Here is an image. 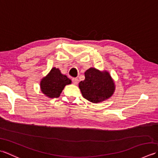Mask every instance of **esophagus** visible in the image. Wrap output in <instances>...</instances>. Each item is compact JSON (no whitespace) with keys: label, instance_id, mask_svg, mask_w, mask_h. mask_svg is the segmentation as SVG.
<instances>
[{"label":"esophagus","instance_id":"34e87169","mask_svg":"<svg viewBox=\"0 0 158 158\" xmlns=\"http://www.w3.org/2000/svg\"><path fill=\"white\" fill-rule=\"evenodd\" d=\"M72 81L75 85H77V84H78V83H79V79L77 78H73Z\"/></svg>","mask_w":158,"mask_h":158}]
</instances>
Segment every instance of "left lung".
<instances>
[{"instance_id": "left-lung-1", "label": "left lung", "mask_w": 158, "mask_h": 158, "mask_svg": "<svg viewBox=\"0 0 158 158\" xmlns=\"http://www.w3.org/2000/svg\"><path fill=\"white\" fill-rule=\"evenodd\" d=\"M85 77V80L79 83V87L83 98L89 101L100 102L113 94L115 85L109 73H101L91 68L86 70Z\"/></svg>"}]
</instances>
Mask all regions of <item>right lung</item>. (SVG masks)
Masks as SVG:
<instances>
[{"mask_svg":"<svg viewBox=\"0 0 158 158\" xmlns=\"http://www.w3.org/2000/svg\"><path fill=\"white\" fill-rule=\"evenodd\" d=\"M70 83V79L62 75L58 69L53 68L42 79L41 89L43 93L49 98H58L65 85Z\"/></svg>","mask_w":158,"mask_h":158,"instance_id":"obj_1","label":"right lung"}]
</instances>
